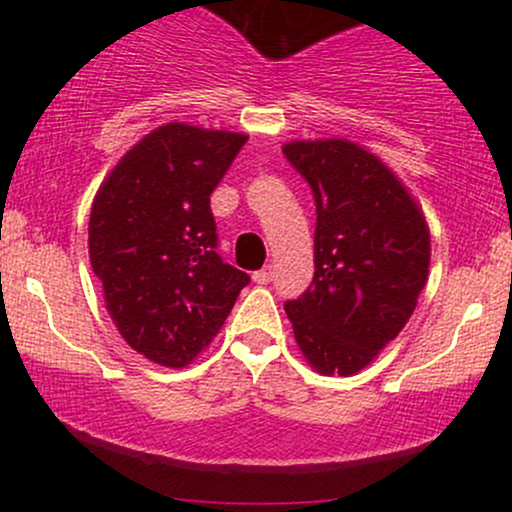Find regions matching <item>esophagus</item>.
Segmentation results:
<instances>
[{"instance_id":"obj_1","label":"esophagus","mask_w":512,"mask_h":512,"mask_svg":"<svg viewBox=\"0 0 512 512\" xmlns=\"http://www.w3.org/2000/svg\"><path fill=\"white\" fill-rule=\"evenodd\" d=\"M272 276H274L272 267H264V269H260V272L252 274V281H255V284H269V281H272Z\"/></svg>"}]
</instances>
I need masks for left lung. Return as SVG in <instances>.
<instances>
[{"label": "left lung", "mask_w": 512, "mask_h": 512, "mask_svg": "<svg viewBox=\"0 0 512 512\" xmlns=\"http://www.w3.org/2000/svg\"><path fill=\"white\" fill-rule=\"evenodd\" d=\"M291 166L315 197V276L284 305L296 344L322 375H356L414 313L431 231L402 180L349 139H293Z\"/></svg>", "instance_id": "1"}]
</instances>
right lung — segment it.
<instances>
[{
	"label": "right lung",
	"mask_w": 512,
	"mask_h": 512,
	"mask_svg": "<svg viewBox=\"0 0 512 512\" xmlns=\"http://www.w3.org/2000/svg\"><path fill=\"white\" fill-rule=\"evenodd\" d=\"M248 134L168 122L101 182L88 257L105 308L134 351L185 368L211 344L250 276L216 252L209 197Z\"/></svg>",
	"instance_id": "add662e5"
}]
</instances>
